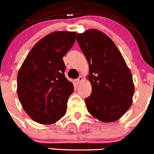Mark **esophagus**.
<instances>
[{
  "mask_svg": "<svg viewBox=\"0 0 154 154\" xmlns=\"http://www.w3.org/2000/svg\"><path fill=\"white\" fill-rule=\"evenodd\" d=\"M82 81H83V77H82V76H79V77L78 78V79H76L77 84H80L81 82H82Z\"/></svg>",
  "mask_w": 154,
  "mask_h": 154,
  "instance_id": "1",
  "label": "esophagus"
}]
</instances>
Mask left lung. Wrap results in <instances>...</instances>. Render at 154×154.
Here are the masks:
<instances>
[{"label": "left lung", "mask_w": 154, "mask_h": 154, "mask_svg": "<svg viewBox=\"0 0 154 154\" xmlns=\"http://www.w3.org/2000/svg\"><path fill=\"white\" fill-rule=\"evenodd\" d=\"M77 41L89 63L91 94L85 99L88 112L99 121L121 118L132 105L134 84L130 70L115 42L103 32L90 29Z\"/></svg>", "instance_id": "left-lung-1"}]
</instances>
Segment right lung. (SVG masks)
<instances>
[{
  "label": "right lung",
  "mask_w": 154,
  "mask_h": 154,
  "mask_svg": "<svg viewBox=\"0 0 154 154\" xmlns=\"http://www.w3.org/2000/svg\"><path fill=\"white\" fill-rule=\"evenodd\" d=\"M76 33L55 31L31 48L17 75V94L26 113L41 124L57 122L66 112L74 90L64 75L63 57L72 47Z\"/></svg>",
  "instance_id": "obj_1"
}]
</instances>
